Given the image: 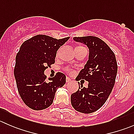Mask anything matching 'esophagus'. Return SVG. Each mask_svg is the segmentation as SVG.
<instances>
[{
  "instance_id": "1",
  "label": "esophagus",
  "mask_w": 134,
  "mask_h": 134,
  "mask_svg": "<svg viewBox=\"0 0 134 134\" xmlns=\"http://www.w3.org/2000/svg\"><path fill=\"white\" fill-rule=\"evenodd\" d=\"M66 82H67V83H69V82H71V78H69V77H67V79H66Z\"/></svg>"
}]
</instances>
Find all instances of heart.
<instances>
[{
  "mask_svg": "<svg viewBox=\"0 0 134 134\" xmlns=\"http://www.w3.org/2000/svg\"><path fill=\"white\" fill-rule=\"evenodd\" d=\"M83 48V47H77L76 48H75V50H76V49H78V48ZM59 51H60V49H59V51L57 52V54H56V55H57V56H58V54H59ZM66 71H67V72H69V73H72V72H73V71H72V70L71 69L66 68Z\"/></svg>",
  "mask_w": 134,
  "mask_h": 134,
  "instance_id": "b5f03b06",
  "label": "heart"
}]
</instances>
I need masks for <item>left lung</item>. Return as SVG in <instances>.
Segmentation results:
<instances>
[{"instance_id":"1","label":"left lung","mask_w":134,"mask_h":134,"mask_svg":"<svg viewBox=\"0 0 134 134\" xmlns=\"http://www.w3.org/2000/svg\"><path fill=\"white\" fill-rule=\"evenodd\" d=\"M73 39L84 43L90 50L88 61L76 78L89 83L87 87L82 85L71 94V104L78 111L91 113L103 106L111 92L117 72V61L114 52L98 37L90 36Z\"/></svg>"}]
</instances>
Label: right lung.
<instances>
[{
  "label": "right lung",
  "mask_w": 134,
  "mask_h": 134,
  "mask_svg": "<svg viewBox=\"0 0 134 134\" xmlns=\"http://www.w3.org/2000/svg\"><path fill=\"white\" fill-rule=\"evenodd\" d=\"M69 39L57 40L37 35L20 47L16 56L14 75L21 98L30 108L41 110L49 107L56 90L65 83L66 76L62 72H57L47 82L44 71L55 63L58 50Z\"/></svg>",
  "instance_id": "right-lung-1"
}]
</instances>
